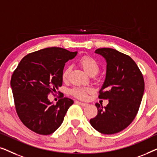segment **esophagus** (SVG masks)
Masks as SVG:
<instances>
[{
	"mask_svg": "<svg viewBox=\"0 0 157 157\" xmlns=\"http://www.w3.org/2000/svg\"><path fill=\"white\" fill-rule=\"evenodd\" d=\"M76 102L78 103V104L82 106H87V105H88V104H86V103H83V102H80V101H76Z\"/></svg>",
	"mask_w": 157,
	"mask_h": 157,
	"instance_id": "34e87169",
	"label": "esophagus"
}]
</instances>
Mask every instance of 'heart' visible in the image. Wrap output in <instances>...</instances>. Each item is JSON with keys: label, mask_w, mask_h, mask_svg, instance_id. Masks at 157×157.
<instances>
[{"label": "heart", "mask_w": 157, "mask_h": 157, "mask_svg": "<svg viewBox=\"0 0 157 157\" xmlns=\"http://www.w3.org/2000/svg\"><path fill=\"white\" fill-rule=\"evenodd\" d=\"M79 65L81 68L84 70V71L88 75L91 76V75H96L99 71L100 66L98 61L90 56H83L79 59L78 61ZM71 71L70 67H67L63 71L62 74V78L66 80L68 78V74H69ZM91 91V88L88 87H75L71 91V94L75 97L80 98V99H85L86 98L87 94Z\"/></svg>", "instance_id": "b5f03b06"}]
</instances>
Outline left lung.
Segmentation results:
<instances>
[{"instance_id": "1", "label": "left lung", "mask_w": 157, "mask_h": 157, "mask_svg": "<svg viewBox=\"0 0 157 157\" xmlns=\"http://www.w3.org/2000/svg\"><path fill=\"white\" fill-rule=\"evenodd\" d=\"M96 53L106 61V74L98 98L109 99L103 107L96 104L98 113L90 124L98 132L113 134L121 132L136 117L144 91L143 75L132 58L115 49L98 48Z\"/></svg>"}]
</instances>
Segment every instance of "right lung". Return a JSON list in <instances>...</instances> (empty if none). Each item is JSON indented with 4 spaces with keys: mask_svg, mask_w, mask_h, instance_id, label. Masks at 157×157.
<instances>
[{
    "mask_svg": "<svg viewBox=\"0 0 157 157\" xmlns=\"http://www.w3.org/2000/svg\"><path fill=\"white\" fill-rule=\"evenodd\" d=\"M76 54L59 47L41 49L23 57L14 71L10 86L16 110L29 129L49 135L61 125L74 101L63 96L54 105L48 95L61 86L65 63Z\"/></svg>",
    "mask_w": 157,
    "mask_h": 157,
    "instance_id": "1",
    "label": "right lung"
}]
</instances>
